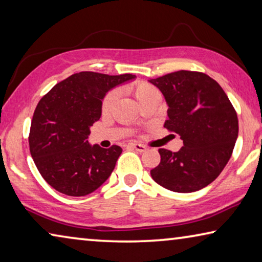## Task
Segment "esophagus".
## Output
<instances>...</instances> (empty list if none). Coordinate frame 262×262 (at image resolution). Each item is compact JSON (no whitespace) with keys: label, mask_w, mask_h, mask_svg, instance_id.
<instances>
[{"label":"esophagus","mask_w":262,"mask_h":262,"mask_svg":"<svg viewBox=\"0 0 262 262\" xmlns=\"http://www.w3.org/2000/svg\"><path fill=\"white\" fill-rule=\"evenodd\" d=\"M128 147H130L133 149H135V150L141 151V152L147 150V147L143 146V144H140V143H129V144H128Z\"/></svg>","instance_id":"obj_1"}]
</instances>
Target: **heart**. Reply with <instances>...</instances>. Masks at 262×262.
Returning a JSON list of instances; mask_svg holds the SVG:
<instances>
[{
    "label": "heart",
    "mask_w": 262,
    "mask_h": 262,
    "mask_svg": "<svg viewBox=\"0 0 262 262\" xmlns=\"http://www.w3.org/2000/svg\"><path fill=\"white\" fill-rule=\"evenodd\" d=\"M127 90L128 92L134 95L136 100H138L140 103H143L149 97H151L154 93L159 92V91H157L152 85L144 81H139L134 85L128 86ZM116 99H118V91L113 90L111 91V92H108V94L106 95L102 101V106H101L102 112H108L112 107H113Z\"/></svg>",
    "instance_id": "1"
}]
</instances>
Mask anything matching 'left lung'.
I'll use <instances>...</instances> for the list:
<instances>
[{"label":"left lung","mask_w":262,"mask_h":262,"mask_svg":"<svg viewBox=\"0 0 262 262\" xmlns=\"http://www.w3.org/2000/svg\"><path fill=\"white\" fill-rule=\"evenodd\" d=\"M167 101L164 127L183 140L176 152L159 149L161 162L152 180L175 192H194L225 168L238 138V116L226 93L202 72L177 71L148 80Z\"/></svg>","instance_id":"left-lung-1"}]
</instances>
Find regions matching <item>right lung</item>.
Wrapping results in <instances>:
<instances>
[{
  "instance_id": "right-lung-1",
  "label": "right lung",
  "mask_w": 262,
  "mask_h": 262,
  "mask_svg": "<svg viewBox=\"0 0 262 262\" xmlns=\"http://www.w3.org/2000/svg\"><path fill=\"white\" fill-rule=\"evenodd\" d=\"M135 78L79 72L40 99L32 116L29 146L41 177L53 189L68 196H86L111 176L121 147L105 149L87 139L100 119L107 92Z\"/></svg>"
}]
</instances>
